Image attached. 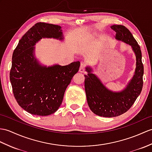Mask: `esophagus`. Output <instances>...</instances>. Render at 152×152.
<instances>
[{
    "mask_svg": "<svg viewBox=\"0 0 152 152\" xmlns=\"http://www.w3.org/2000/svg\"><path fill=\"white\" fill-rule=\"evenodd\" d=\"M85 66H86V64L84 63H81L80 67L79 69V71L80 72H85Z\"/></svg>",
    "mask_w": 152,
    "mask_h": 152,
    "instance_id": "obj_1",
    "label": "esophagus"
}]
</instances>
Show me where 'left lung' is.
Returning <instances> with one entry per match:
<instances>
[{
    "mask_svg": "<svg viewBox=\"0 0 152 152\" xmlns=\"http://www.w3.org/2000/svg\"><path fill=\"white\" fill-rule=\"evenodd\" d=\"M118 41L132 46L135 54L136 68L132 79L121 92L108 89L100 80L92 72V69L87 66L85 75V90L90 109L94 114L104 117H115L124 113L130 109L138 97L143 86L144 66L142 53L135 39L128 28L122 25H113Z\"/></svg>",
    "mask_w": 152,
    "mask_h": 152,
    "instance_id": "8db88e82",
    "label": "left lung"
}]
</instances>
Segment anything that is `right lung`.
I'll list each match as a JSON object with an SVG mask.
<instances>
[{
    "label": "right lung",
    "instance_id": "1",
    "mask_svg": "<svg viewBox=\"0 0 152 152\" xmlns=\"http://www.w3.org/2000/svg\"><path fill=\"white\" fill-rule=\"evenodd\" d=\"M63 37L60 26L38 23L24 35L13 51L10 72L13 93L18 104L29 113L47 116L55 113L78 71L80 61L47 67L35 57L34 46L42 38L63 40Z\"/></svg>",
    "mask_w": 152,
    "mask_h": 152
}]
</instances>
